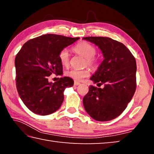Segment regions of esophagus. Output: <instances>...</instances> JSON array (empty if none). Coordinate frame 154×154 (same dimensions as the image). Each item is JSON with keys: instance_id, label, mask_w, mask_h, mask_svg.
<instances>
[{"instance_id": "obj_1", "label": "esophagus", "mask_w": 154, "mask_h": 154, "mask_svg": "<svg viewBox=\"0 0 154 154\" xmlns=\"http://www.w3.org/2000/svg\"><path fill=\"white\" fill-rule=\"evenodd\" d=\"M74 85H80V83L79 82H77V81H75Z\"/></svg>"}]
</instances>
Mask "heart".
Returning <instances> with one entry per match:
<instances>
[{"mask_svg":"<svg viewBox=\"0 0 154 154\" xmlns=\"http://www.w3.org/2000/svg\"><path fill=\"white\" fill-rule=\"evenodd\" d=\"M73 51L75 53L79 54V55L83 56L85 58L86 62L88 66H94L96 64V60L94 58V56L96 52V48L92 45L89 43L82 41L79 43L77 44L73 48ZM59 60L60 63L64 66H68L69 64L70 61V54L67 49H64L60 52L59 54ZM65 74L67 77L71 79L80 81L83 79V78L89 76L90 71L88 69H83V70H76V69H71L67 71Z\"/></svg>","mask_w":154,"mask_h":154,"instance_id":"obj_1","label":"heart"}]
</instances>
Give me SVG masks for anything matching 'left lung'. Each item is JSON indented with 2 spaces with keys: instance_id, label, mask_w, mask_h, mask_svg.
Segmentation results:
<instances>
[{
  "instance_id": "1",
  "label": "left lung",
  "mask_w": 154,
  "mask_h": 154,
  "mask_svg": "<svg viewBox=\"0 0 154 154\" xmlns=\"http://www.w3.org/2000/svg\"><path fill=\"white\" fill-rule=\"evenodd\" d=\"M98 46L104 60L90 77V85L83 98L85 110L96 121H110L127 107L136 90L137 64L134 57L124 44L108 37H83Z\"/></svg>"
}]
</instances>
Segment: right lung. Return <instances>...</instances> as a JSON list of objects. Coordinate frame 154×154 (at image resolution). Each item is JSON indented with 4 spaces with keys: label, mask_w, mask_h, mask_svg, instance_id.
<instances>
[{
    "label": "right lung",
    "mask_w": 154,
    "mask_h": 154,
    "mask_svg": "<svg viewBox=\"0 0 154 154\" xmlns=\"http://www.w3.org/2000/svg\"><path fill=\"white\" fill-rule=\"evenodd\" d=\"M78 39L79 37L48 34L28 41L17 53L16 88L21 100L34 113L47 116L60 107L65 88L72 87L73 80L64 77L52 83L48 77L63 73L60 52Z\"/></svg>",
    "instance_id": "add662e5"
}]
</instances>
